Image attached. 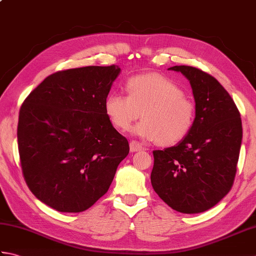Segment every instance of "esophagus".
<instances>
[{
  "label": "esophagus",
  "instance_id": "1",
  "mask_svg": "<svg viewBox=\"0 0 256 256\" xmlns=\"http://www.w3.org/2000/svg\"><path fill=\"white\" fill-rule=\"evenodd\" d=\"M142 148V144L138 142V140H131L130 142V150H131V152H138Z\"/></svg>",
  "mask_w": 256,
  "mask_h": 256
}]
</instances>
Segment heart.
<instances>
[{
    "mask_svg": "<svg viewBox=\"0 0 256 256\" xmlns=\"http://www.w3.org/2000/svg\"><path fill=\"white\" fill-rule=\"evenodd\" d=\"M128 94H110L104 111L114 128L128 131L142 113L143 121L134 132L140 138L172 146L192 131L197 106L170 78L160 74L134 76L125 84Z\"/></svg>",
    "mask_w": 256,
    "mask_h": 256,
    "instance_id": "obj_1",
    "label": "heart"
}]
</instances>
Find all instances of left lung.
I'll use <instances>...</instances> for the list:
<instances>
[{
    "instance_id": "8db88e82",
    "label": "left lung",
    "mask_w": 256,
    "mask_h": 256,
    "mask_svg": "<svg viewBox=\"0 0 256 256\" xmlns=\"http://www.w3.org/2000/svg\"><path fill=\"white\" fill-rule=\"evenodd\" d=\"M192 84L197 116L182 142L154 150L150 182L168 206L199 214L216 206L234 182L242 142V121L234 101L219 81L192 66H174Z\"/></svg>"
}]
</instances>
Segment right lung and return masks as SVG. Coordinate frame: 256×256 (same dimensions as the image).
Returning a JSON list of instances; mask_svg holds the SVG:
<instances>
[{
    "mask_svg": "<svg viewBox=\"0 0 256 256\" xmlns=\"http://www.w3.org/2000/svg\"><path fill=\"white\" fill-rule=\"evenodd\" d=\"M116 64L57 72L20 106L18 144L30 192L60 212H81L104 194L130 152L113 128L104 101Z\"/></svg>",
    "mask_w": 256,
    "mask_h": 256,
    "instance_id": "1",
    "label": "right lung"
}]
</instances>
